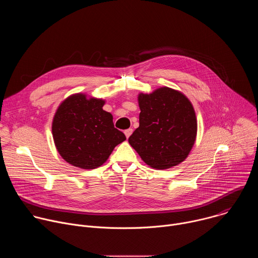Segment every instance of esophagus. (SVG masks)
<instances>
[{
  "instance_id": "obj_1",
  "label": "esophagus",
  "mask_w": 258,
  "mask_h": 258,
  "mask_svg": "<svg viewBox=\"0 0 258 258\" xmlns=\"http://www.w3.org/2000/svg\"><path fill=\"white\" fill-rule=\"evenodd\" d=\"M133 134V128H127V130H125L124 131V135H125V137L128 139L130 138V136Z\"/></svg>"
}]
</instances>
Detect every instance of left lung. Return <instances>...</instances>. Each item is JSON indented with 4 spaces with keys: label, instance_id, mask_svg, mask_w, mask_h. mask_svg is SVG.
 <instances>
[{
    "label": "left lung",
    "instance_id": "8db88e82",
    "mask_svg": "<svg viewBox=\"0 0 258 258\" xmlns=\"http://www.w3.org/2000/svg\"><path fill=\"white\" fill-rule=\"evenodd\" d=\"M139 127L128 143L143 161L166 169L185 160L195 143L197 120L190 100L178 91L163 87L140 94Z\"/></svg>",
    "mask_w": 258,
    "mask_h": 258
}]
</instances>
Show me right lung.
<instances>
[{"label":"right lung","instance_id":"1","mask_svg":"<svg viewBox=\"0 0 258 258\" xmlns=\"http://www.w3.org/2000/svg\"><path fill=\"white\" fill-rule=\"evenodd\" d=\"M105 101L76 94L58 107L52 123L55 146L69 164L84 169L101 166L126 138L114 127L113 116L103 110Z\"/></svg>","mask_w":258,"mask_h":258}]
</instances>
